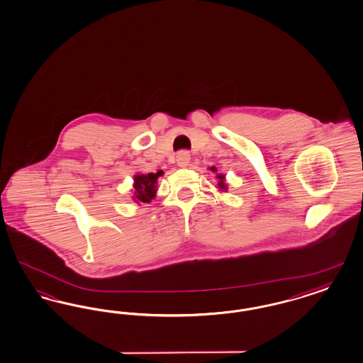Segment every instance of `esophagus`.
Returning a JSON list of instances; mask_svg holds the SVG:
<instances>
[{
    "instance_id": "34e87169",
    "label": "esophagus",
    "mask_w": 363,
    "mask_h": 363,
    "mask_svg": "<svg viewBox=\"0 0 363 363\" xmlns=\"http://www.w3.org/2000/svg\"><path fill=\"white\" fill-rule=\"evenodd\" d=\"M177 164L179 166V167H186L189 164V162H190V154H189L188 151H179L178 154H177Z\"/></svg>"
}]
</instances>
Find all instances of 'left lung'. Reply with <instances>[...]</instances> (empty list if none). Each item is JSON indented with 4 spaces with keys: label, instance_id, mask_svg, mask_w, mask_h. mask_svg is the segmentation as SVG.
I'll return each mask as SVG.
<instances>
[{
    "label": "left lung",
    "instance_id": "obj_1",
    "mask_svg": "<svg viewBox=\"0 0 363 363\" xmlns=\"http://www.w3.org/2000/svg\"><path fill=\"white\" fill-rule=\"evenodd\" d=\"M211 170H212V172H216V167H211ZM218 188L221 189V190H227V185L224 184V179H225V177H224L223 174H218Z\"/></svg>",
    "mask_w": 363,
    "mask_h": 363
}]
</instances>
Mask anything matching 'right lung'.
Masks as SVG:
<instances>
[{
	"mask_svg": "<svg viewBox=\"0 0 363 363\" xmlns=\"http://www.w3.org/2000/svg\"><path fill=\"white\" fill-rule=\"evenodd\" d=\"M163 172L148 173V174H136L133 177V196L132 200L136 203H148L157 194V182Z\"/></svg>",
	"mask_w": 363,
	"mask_h": 363,
	"instance_id": "add662e5",
	"label": "right lung"
}]
</instances>
